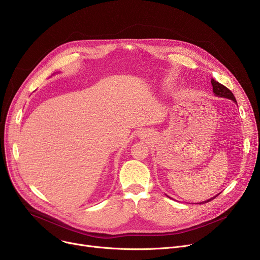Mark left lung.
Segmentation results:
<instances>
[{"instance_id": "left-lung-1", "label": "left lung", "mask_w": 260, "mask_h": 260, "mask_svg": "<svg viewBox=\"0 0 260 260\" xmlns=\"http://www.w3.org/2000/svg\"><path fill=\"white\" fill-rule=\"evenodd\" d=\"M211 83H212L213 91H214L215 95H217V97H222V98H226V99H230V100H233L235 103H237V101H236V99H235V97H234L233 92H232L229 88H226L224 85L220 84L219 82L215 81L214 79L211 80ZM215 197H216V196H215ZM215 197H213V198H211V199H209V200H207V201H203V202H209V201H211L212 199H214ZM203 202H202V203H203ZM200 204H201V202H200Z\"/></svg>"}]
</instances>
